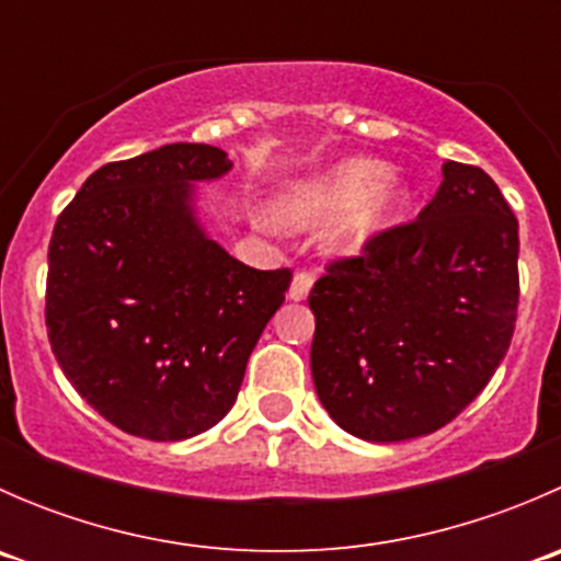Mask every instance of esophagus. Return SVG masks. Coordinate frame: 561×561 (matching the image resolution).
<instances>
[{
  "label": "esophagus",
  "instance_id": "1",
  "mask_svg": "<svg viewBox=\"0 0 561 561\" xmlns=\"http://www.w3.org/2000/svg\"><path fill=\"white\" fill-rule=\"evenodd\" d=\"M312 285H314V276L309 274V271H298V274L293 276V285H290L293 301H304V298L309 296V290H312Z\"/></svg>",
  "mask_w": 561,
  "mask_h": 561
}]
</instances>
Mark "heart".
<instances>
[{
	"label": "heart",
	"mask_w": 561,
	"mask_h": 561,
	"mask_svg": "<svg viewBox=\"0 0 561 561\" xmlns=\"http://www.w3.org/2000/svg\"><path fill=\"white\" fill-rule=\"evenodd\" d=\"M412 192L380 160H347L331 171L287 186L274 203V217L290 230H307L344 214L333 230L339 254H358L404 214Z\"/></svg>",
	"instance_id": "heart-1"
}]
</instances>
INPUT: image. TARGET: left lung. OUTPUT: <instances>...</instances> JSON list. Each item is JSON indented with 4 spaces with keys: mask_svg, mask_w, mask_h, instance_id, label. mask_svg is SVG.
I'll return each mask as SVG.
<instances>
[{
    "mask_svg": "<svg viewBox=\"0 0 561 561\" xmlns=\"http://www.w3.org/2000/svg\"><path fill=\"white\" fill-rule=\"evenodd\" d=\"M312 377L366 443L450 423L494 377L518 312V219L489 173L445 162L415 222L333 260L309 293Z\"/></svg>",
    "mask_w": 561,
    "mask_h": 561,
    "instance_id": "left-lung-1",
    "label": "left lung"
}]
</instances>
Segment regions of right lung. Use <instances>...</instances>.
<instances>
[{
    "mask_svg": "<svg viewBox=\"0 0 561 561\" xmlns=\"http://www.w3.org/2000/svg\"><path fill=\"white\" fill-rule=\"evenodd\" d=\"M230 168L206 144L107 162L54 225L50 350L72 388L133 437L179 443L222 421L290 287V268H249L197 222L192 184Z\"/></svg>",
    "mask_w": 561,
    "mask_h": 561,
    "instance_id": "obj_1",
    "label": "right lung"
}]
</instances>
